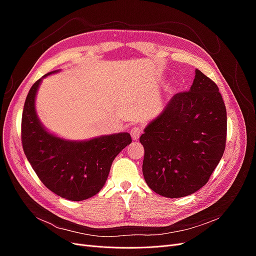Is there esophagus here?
<instances>
[{
    "label": "esophagus",
    "instance_id": "1",
    "mask_svg": "<svg viewBox=\"0 0 256 256\" xmlns=\"http://www.w3.org/2000/svg\"><path fill=\"white\" fill-rule=\"evenodd\" d=\"M141 134H142V129L140 128V127H132L131 128V130H130V134H131V136H132V140L134 141H136L138 138H140V136H141Z\"/></svg>",
    "mask_w": 256,
    "mask_h": 256
}]
</instances>
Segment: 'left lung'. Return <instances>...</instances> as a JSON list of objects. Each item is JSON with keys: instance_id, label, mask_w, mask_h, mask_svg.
Listing matches in <instances>:
<instances>
[{"instance_id": "obj_1", "label": "left lung", "mask_w": 256, "mask_h": 256, "mask_svg": "<svg viewBox=\"0 0 256 256\" xmlns=\"http://www.w3.org/2000/svg\"><path fill=\"white\" fill-rule=\"evenodd\" d=\"M226 109L216 84L198 69L190 90L177 92L144 129L143 175L166 198L205 186L226 150Z\"/></svg>"}]
</instances>
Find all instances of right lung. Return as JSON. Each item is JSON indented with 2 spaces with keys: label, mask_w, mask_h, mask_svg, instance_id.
I'll return each instance as SVG.
<instances>
[{
  "label": "right lung",
  "mask_w": 256,
  "mask_h": 256,
  "mask_svg": "<svg viewBox=\"0 0 256 256\" xmlns=\"http://www.w3.org/2000/svg\"><path fill=\"white\" fill-rule=\"evenodd\" d=\"M52 72L44 76H47ZM42 79L26 96L21 122L22 147L42 182L58 196L83 200L102 189L112 162L131 143L127 132L94 138L88 141H67L50 134L35 111V97Z\"/></svg>",
  "instance_id": "right-lung-1"
}]
</instances>
